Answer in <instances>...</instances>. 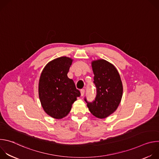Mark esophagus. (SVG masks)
<instances>
[{"mask_svg": "<svg viewBox=\"0 0 159 159\" xmlns=\"http://www.w3.org/2000/svg\"><path fill=\"white\" fill-rule=\"evenodd\" d=\"M84 93H85V90L84 89H81L80 90V95H81V96H84Z\"/></svg>", "mask_w": 159, "mask_h": 159, "instance_id": "obj_1", "label": "esophagus"}]
</instances>
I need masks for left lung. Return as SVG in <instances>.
Wrapping results in <instances>:
<instances>
[{"label": "left lung", "mask_w": 159, "mask_h": 159, "mask_svg": "<svg viewBox=\"0 0 159 159\" xmlns=\"http://www.w3.org/2000/svg\"><path fill=\"white\" fill-rule=\"evenodd\" d=\"M97 88L95 101L87 103L91 114L104 119L114 112L119 106L123 96V84L116 68L110 62L98 59L91 62Z\"/></svg>", "instance_id": "left-lung-1"}]
</instances>
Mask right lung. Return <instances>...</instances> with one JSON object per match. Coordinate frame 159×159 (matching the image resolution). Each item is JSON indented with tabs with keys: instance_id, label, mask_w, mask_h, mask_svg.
I'll use <instances>...</instances> for the list:
<instances>
[{
	"instance_id": "right-lung-1",
	"label": "right lung",
	"mask_w": 159,
	"mask_h": 159,
	"mask_svg": "<svg viewBox=\"0 0 159 159\" xmlns=\"http://www.w3.org/2000/svg\"><path fill=\"white\" fill-rule=\"evenodd\" d=\"M73 59L61 57L49 61L41 72L38 94L44 112L55 119H62L70 112L80 93L67 74Z\"/></svg>"
}]
</instances>
